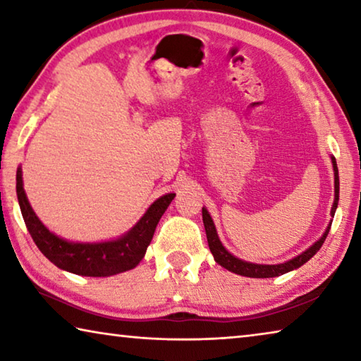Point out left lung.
<instances>
[{
	"mask_svg": "<svg viewBox=\"0 0 361 361\" xmlns=\"http://www.w3.org/2000/svg\"><path fill=\"white\" fill-rule=\"evenodd\" d=\"M331 161H333V169H334V204L331 209V215L334 216V212H336V209H338V200H339V175H338V166H336V159L333 157ZM202 219H204L207 240H209L210 252L213 253V256H215V261L218 262V264L223 266L224 269H228V271H231V272L239 274V276L253 277V279L277 277V276H282V274L293 271V269H298L299 266H302L304 262H307L322 248L323 242H325L328 232H329V228H331V224H329L320 240H317L314 245L305 250L304 253L296 256V258L283 262V264H253V262H247V261L235 258V256H232L228 250L223 247V243L218 239L213 219L205 209H202Z\"/></svg>",
	"mask_w": 361,
	"mask_h": 361,
	"instance_id": "obj_1",
	"label": "left lung"
}]
</instances>
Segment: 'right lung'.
Wrapping results in <instances>:
<instances>
[{"instance_id": "1", "label": "right lung", "mask_w": 361, "mask_h": 361, "mask_svg": "<svg viewBox=\"0 0 361 361\" xmlns=\"http://www.w3.org/2000/svg\"><path fill=\"white\" fill-rule=\"evenodd\" d=\"M17 199L23 221L36 247L57 267L78 276L108 277L135 267L146 253L159 219L175 194H166L152 204L143 218L118 240L103 243H73L54 235L35 215L22 185V170H17Z\"/></svg>"}]
</instances>
